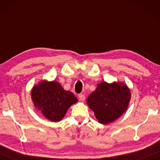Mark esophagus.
Segmentation results:
<instances>
[{
    "mask_svg": "<svg viewBox=\"0 0 160 160\" xmlns=\"http://www.w3.org/2000/svg\"><path fill=\"white\" fill-rule=\"evenodd\" d=\"M78 97H79V99H80V101H82V102H83V101L85 100V95L83 94H79Z\"/></svg>",
    "mask_w": 160,
    "mask_h": 160,
    "instance_id": "esophagus-1",
    "label": "esophagus"
}]
</instances>
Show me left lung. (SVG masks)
Wrapping results in <instances>:
<instances>
[{
	"instance_id": "1",
	"label": "left lung",
	"mask_w": 160,
	"mask_h": 160,
	"mask_svg": "<svg viewBox=\"0 0 160 160\" xmlns=\"http://www.w3.org/2000/svg\"><path fill=\"white\" fill-rule=\"evenodd\" d=\"M131 94L126 85L120 82L99 83L86 102L97 120L103 124L117 120L127 109Z\"/></svg>"
}]
</instances>
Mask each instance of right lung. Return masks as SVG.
Segmentation results:
<instances>
[{
    "mask_svg": "<svg viewBox=\"0 0 160 160\" xmlns=\"http://www.w3.org/2000/svg\"><path fill=\"white\" fill-rule=\"evenodd\" d=\"M32 96L35 107L52 122L61 120L71 105L78 102L72 92L55 81H43L34 86Z\"/></svg>",
    "mask_w": 160,
    "mask_h": 160,
    "instance_id": "1",
    "label": "right lung"
}]
</instances>
